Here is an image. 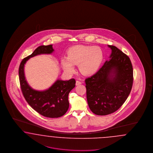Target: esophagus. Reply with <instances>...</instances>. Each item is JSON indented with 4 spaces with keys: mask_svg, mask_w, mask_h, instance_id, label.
Wrapping results in <instances>:
<instances>
[{
    "mask_svg": "<svg viewBox=\"0 0 153 153\" xmlns=\"http://www.w3.org/2000/svg\"><path fill=\"white\" fill-rule=\"evenodd\" d=\"M80 84H82V82H80V81H79V80H76V85H79Z\"/></svg>",
    "mask_w": 153,
    "mask_h": 153,
    "instance_id": "34e87169",
    "label": "esophagus"
}]
</instances>
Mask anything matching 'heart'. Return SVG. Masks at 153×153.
Here are the masks:
<instances>
[{"label":"heart","mask_w":153,"mask_h":153,"mask_svg":"<svg viewBox=\"0 0 153 153\" xmlns=\"http://www.w3.org/2000/svg\"><path fill=\"white\" fill-rule=\"evenodd\" d=\"M104 54L100 47L77 45L68 49L67 58L61 60L63 69L73 73L74 65H78L80 72L84 75H91L99 68L103 60Z\"/></svg>","instance_id":"b5f03b06"}]
</instances>
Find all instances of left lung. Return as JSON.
Instances as JSON below:
<instances>
[{
    "instance_id": "obj_1",
    "label": "left lung",
    "mask_w": 153,
    "mask_h": 153,
    "mask_svg": "<svg viewBox=\"0 0 153 153\" xmlns=\"http://www.w3.org/2000/svg\"><path fill=\"white\" fill-rule=\"evenodd\" d=\"M108 47L112 50L110 60L85 79L88 106L98 115H106L118 110L133 86V66L129 57L117 47Z\"/></svg>"
}]
</instances>
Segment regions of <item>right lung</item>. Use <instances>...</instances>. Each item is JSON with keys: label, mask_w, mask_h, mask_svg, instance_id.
<instances>
[{"label": "right lung", "mask_w": 153, "mask_h": 153, "mask_svg": "<svg viewBox=\"0 0 153 153\" xmlns=\"http://www.w3.org/2000/svg\"><path fill=\"white\" fill-rule=\"evenodd\" d=\"M52 45L40 46L33 53L22 60L19 68V78L22 94L29 105L37 113L47 118H58L65 114L69 107L68 94L75 86V80H58L49 89L38 91L32 89L27 83L24 74V65L27 60L41 53H51Z\"/></svg>", "instance_id": "add662e5"}]
</instances>
